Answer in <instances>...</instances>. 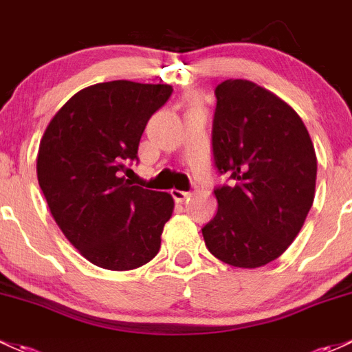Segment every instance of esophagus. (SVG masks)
Masks as SVG:
<instances>
[{
	"instance_id": "esophagus-1",
	"label": "esophagus",
	"mask_w": 352,
	"mask_h": 352,
	"mask_svg": "<svg viewBox=\"0 0 352 352\" xmlns=\"http://www.w3.org/2000/svg\"><path fill=\"white\" fill-rule=\"evenodd\" d=\"M170 195L173 197V200H175L177 204H182L188 199V197H190V192H184V190H177V188H173V190H170Z\"/></svg>"
}]
</instances>
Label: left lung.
I'll return each mask as SVG.
<instances>
[{
  "label": "left lung",
  "instance_id": "8db88e82",
  "mask_svg": "<svg viewBox=\"0 0 352 352\" xmlns=\"http://www.w3.org/2000/svg\"><path fill=\"white\" fill-rule=\"evenodd\" d=\"M215 96L212 152L230 184L215 187L219 210L204 241L226 264L262 267L283 256L311 210L314 145L299 115L249 80H226Z\"/></svg>",
  "mask_w": 352,
  "mask_h": 352
}]
</instances>
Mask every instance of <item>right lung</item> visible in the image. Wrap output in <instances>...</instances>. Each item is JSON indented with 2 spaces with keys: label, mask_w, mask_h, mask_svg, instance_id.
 I'll list each match as a JSON object with an SVG mask.
<instances>
[{
  "label": "right lung",
  "mask_w": 352,
  "mask_h": 352,
  "mask_svg": "<svg viewBox=\"0 0 352 352\" xmlns=\"http://www.w3.org/2000/svg\"><path fill=\"white\" fill-rule=\"evenodd\" d=\"M172 91L162 83H96L73 95L46 126L38 184L65 237L98 267L137 269L160 249L173 199L122 173L138 160L146 122Z\"/></svg>",
  "instance_id": "1"
}]
</instances>
